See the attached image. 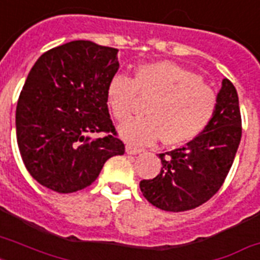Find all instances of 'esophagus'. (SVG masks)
Masks as SVG:
<instances>
[{
  "label": "esophagus",
  "instance_id": "34e87169",
  "mask_svg": "<svg viewBox=\"0 0 260 260\" xmlns=\"http://www.w3.org/2000/svg\"><path fill=\"white\" fill-rule=\"evenodd\" d=\"M125 151H126V154L136 155V154H140V152H143V148H140V147H136V146H132V144H126Z\"/></svg>",
  "mask_w": 260,
  "mask_h": 260
}]
</instances>
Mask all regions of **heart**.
<instances>
[{"mask_svg":"<svg viewBox=\"0 0 260 260\" xmlns=\"http://www.w3.org/2000/svg\"><path fill=\"white\" fill-rule=\"evenodd\" d=\"M151 98L146 118L120 126V134L135 144L162 140L182 144L205 129L217 106V94L201 77L173 62L142 64L134 78L117 74L106 86V104L113 117L125 121L133 113L136 95Z\"/></svg>","mask_w":260,"mask_h":260,"instance_id":"b5f03b06","label":"heart"}]
</instances>
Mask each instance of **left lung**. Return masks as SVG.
Returning a JSON list of instances; mask_svg holds the SVG:
<instances>
[{"label": "left lung", "instance_id": "obj_1", "mask_svg": "<svg viewBox=\"0 0 260 260\" xmlns=\"http://www.w3.org/2000/svg\"><path fill=\"white\" fill-rule=\"evenodd\" d=\"M242 139L238 91L224 78L217 106L206 128L185 147L159 154L160 173L140 181L147 201L167 212H185L205 204L221 187Z\"/></svg>", "mask_w": 260, "mask_h": 260}]
</instances>
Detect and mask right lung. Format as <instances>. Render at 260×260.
<instances>
[{"instance_id": "right-lung-1", "label": "right lung", "mask_w": 260, "mask_h": 260, "mask_svg": "<svg viewBox=\"0 0 260 260\" xmlns=\"http://www.w3.org/2000/svg\"><path fill=\"white\" fill-rule=\"evenodd\" d=\"M117 52L75 40L44 52L30 69L17 101L16 135L26 170L47 189H85L108 159L125 152L106 104Z\"/></svg>"}]
</instances>
